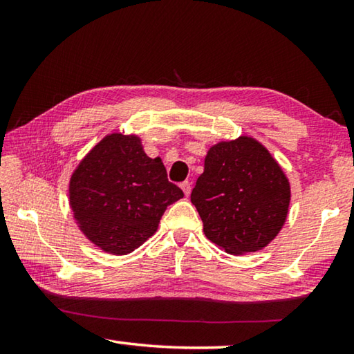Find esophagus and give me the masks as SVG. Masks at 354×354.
<instances>
[{
  "mask_svg": "<svg viewBox=\"0 0 354 354\" xmlns=\"http://www.w3.org/2000/svg\"><path fill=\"white\" fill-rule=\"evenodd\" d=\"M181 189H183V192H184V195H185V196H189V195H190V192H192V185H190V183H189V181H184V183L181 184Z\"/></svg>",
  "mask_w": 354,
  "mask_h": 354,
  "instance_id": "1",
  "label": "esophagus"
}]
</instances>
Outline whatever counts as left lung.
<instances>
[{
    "label": "left lung",
    "mask_w": 354,
    "mask_h": 354,
    "mask_svg": "<svg viewBox=\"0 0 354 354\" xmlns=\"http://www.w3.org/2000/svg\"><path fill=\"white\" fill-rule=\"evenodd\" d=\"M209 241L230 254L266 248L284 226L290 184L270 151L253 137L215 143L190 195Z\"/></svg>",
    "instance_id": "left-lung-1"
}]
</instances>
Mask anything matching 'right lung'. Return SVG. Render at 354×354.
Instances as JSON below:
<instances>
[{
	"instance_id": "1",
	"label": "right lung",
	"mask_w": 354,
	"mask_h": 354,
	"mask_svg": "<svg viewBox=\"0 0 354 354\" xmlns=\"http://www.w3.org/2000/svg\"><path fill=\"white\" fill-rule=\"evenodd\" d=\"M70 207L88 241L123 256L158 231L167 206L183 198L167 179L162 159L148 158L139 136L107 134L76 167L68 185Z\"/></svg>"
}]
</instances>
